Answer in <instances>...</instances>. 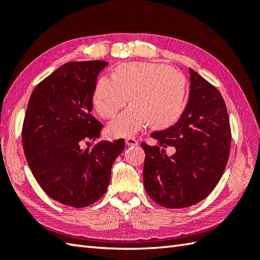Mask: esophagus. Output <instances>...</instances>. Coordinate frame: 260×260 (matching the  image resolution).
<instances>
[{
    "label": "esophagus",
    "mask_w": 260,
    "mask_h": 260,
    "mask_svg": "<svg viewBox=\"0 0 260 260\" xmlns=\"http://www.w3.org/2000/svg\"><path fill=\"white\" fill-rule=\"evenodd\" d=\"M126 145L128 146H136L139 145V142H137L136 139H134V137H128V139H126Z\"/></svg>",
    "instance_id": "esophagus-1"
}]
</instances>
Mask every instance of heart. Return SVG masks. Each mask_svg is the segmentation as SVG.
I'll return each instance as SVG.
<instances>
[{"instance_id": "1", "label": "heart", "mask_w": 260, "mask_h": 260, "mask_svg": "<svg viewBox=\"0 0 260 260\" xmlns=\"http://www.w3.org/2000/svg\"><path fill=\"white\" fill-rule=\"evenodd\" d=\"M131 101L108 126L113 136H131L148 123L155 128L172 125L184 109L186 81L178 70L161 63L121 64L114 77L98 79L92 103L105 118H110Z\"/></svg>"}]
</instances>
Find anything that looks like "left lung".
Segmentation results:
<instances>
[{"instance_id": "1", "label": "left lung", "mask_w": 260, "mask_h": 260, "mask_svg": "<svg viewBox=\"0 0 260 260\" xmlns=\"http://www.w3.org/2000/svg\"><path fill=\"white\" fill-rule=\"evenodd\" d=\"M190 97L178 123L152 137L157 146L145 142L143 180L153 201L168 209L193 206L207 198L221 179L228 162L231 129L221 93L190 69ZM173 146L168 157L161 147Z\"/></svg>"}]
</instances>
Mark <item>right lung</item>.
Here are the masks:
<instances>
[{
	"instance_id": "obj_1",
	"label": "right lung",
	"mask_w": 260,
	"mask_h": 260,
	"mask_svg": "<svg viewBox=\"0 0 260 260\" xmlns=\"http://www.w3.org/2000/svg\"><path fill=\"white\" fill-rule=\"evenodd\" d=\"M107 64L66 63L37 85L27 103L22 126L26 162L42 190L66 206L84 208L99 200L124 151V140L89 143L103 128L91 109L98 75Z\"/></svg>"
}]
</instances>
